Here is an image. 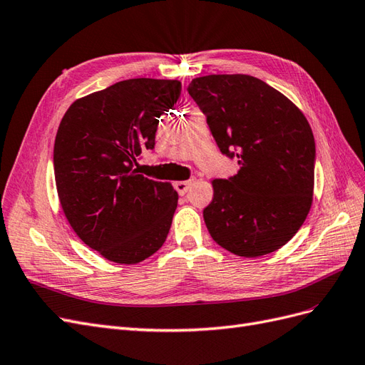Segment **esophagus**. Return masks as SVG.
Instances as JSON below:
<instances>
[{
    "label": "esophagus",
    "mask_w": 365,
    "mask_h": 365,
    "mask_svg": "<svg viewBox=\"0 0 365 365\" xmlns=\"http://www.w3.org/2000/svg\"><path fill=\"white\" fill-rule=\"evenodd\" d=\"M194 183V180H183V182H175L174 183V187L175 191L179 192V195H185L187 192V190H190L191 185Z\"/></svg>",
    "instance_id": "obj_1"
}]
</instances>
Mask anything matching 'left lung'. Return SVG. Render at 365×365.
<instances>
[{"label": "left lung", "mask_w": 365, "mask_h": 365, "mask_svg": "<svg viewBox=\"0 0 365 365\" xmlns=\"http://www.w3.org/2000/svg\"><path fill=\"white\" fill-rule=\"evenodd\" d=\"M187 93L220 151L240 165L232 178L212 182L214 198L203 210L210 237L245 257L280 249L312 203L315 143L307 118L279 91L245 74L198 77Z\"/></svg>", "instance_id": "8db88e82"}]
</instances>
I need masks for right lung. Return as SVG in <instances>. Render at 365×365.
I'll return each mask as SVG.
<instances>
[{"mask_svg": "<svg viewBox=\"0 0 365 365\" xmlns=\"http://www.w3.org/2000/svg\"><path fill=\"white\" fill-rule=\"evenodd\" d=\"M180 92L178 80H123L74 101L58 125V200L80 240L109 261L138 264L168 237L178 192L135 165Z\"/></svg>", "mask_w": 365, "mask_h": 365, "instance_id": "1", "label": "right lung"}]
</instances>
